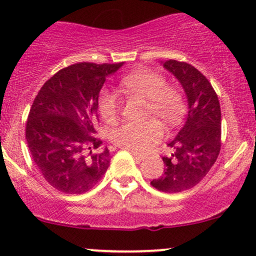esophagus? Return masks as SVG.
<instances>
[{"instance_id":"1","label":"esophagus","mask_w":256,"mask_h":256,"mask_svg":"<svg viewBox=\"0 0 256 256\" xmlns=\"http://www.w3.org/2000/svg\"><path fill=\"white\" fill-rule=\"evenodd\" d=\"M132 155H133L136 158H138V160H144V158H146V155H144V154L134 152V151H132Z\"/></svg>"}]
</instances>
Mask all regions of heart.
Segmentation results:
<instances>
[{
	"label": "heart",
	"mask_w": 256,
	"mask_h": 256,
	"mask_svg": "<svg viewBox=\"0 0 256 256\" xmlns=\"http://www.w3.org/2000/svg\"><path fill=\"white\" fill-rule=\"evenodd\" d=\"M120 84L130 94L148 98V118H158L170 128L180 124L186 114V100L180 89L167 85L164 76L138 70L123 76ZM98 111L106 122H114L120 114L117 95L104 89L98 96ZM164 134V127L156 120L144 123H124L111 132V142L122 149L142 152L158 144Z\"/></svg>",
	"instance_id": "b5f03b06"
}]
</instances>
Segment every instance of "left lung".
<instances>
[{
	"instance_id": "1",
	"label": "left lung",
	"mask_w": 256,
	"mask_h": 256,
	"mask_svg": "<svg viewBox=\"0 0 256 256\" xmlns=\"http://www.w3.org/2000/svg\"><path fill=\"white\" fill-rule=\"evenodd\" d=\"M164 67L182 84L188 98V117L164 156V173L151 186L164 193H180L196 186L214 166L221 150V108L212 85L186 62L168 60Z\"/></svg>"
}]
</instances>
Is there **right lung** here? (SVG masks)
<instances>
[{
    "mask_svg": "<svg viewBox=\"0 0 256 256\" xmlns=\"http://www.w3.org/2000/svg\"><path fill=\"white\" fill-rule=\"evenodd\" d=\"M122 63L82 62L58 70L41 86L26 127L28 148L48 184L66 194L90 190L111 161L95 136L98 92Z\"/></svg>",
    "mask_w": 256,
    "mask_h": 256,
    "instance_id": "1",
    "label": "right lung"
}]
</instances>
